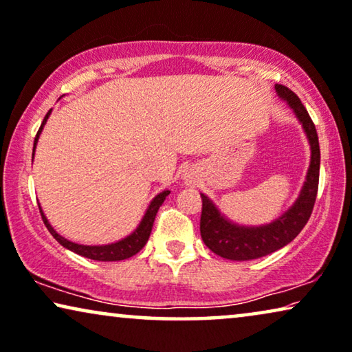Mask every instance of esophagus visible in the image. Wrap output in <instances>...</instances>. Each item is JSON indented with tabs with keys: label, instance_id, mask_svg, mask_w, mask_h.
Instances as JSON below:
<instances>
[{
	"label": "esophagus",
	"instance_id": "esophagus-1",
	"mask_svg": "<svg viewBox=\"0 0 352 352\" xmlns=\"http://www.w3.org/2000/svg\"><path fill=\"white\" fill-rule=\"evenodd\" d=\"M186 182H187V184H192L193 179H192V177H186Z\"/></svg>",
	"mask_w": 352,
	"mask_h": 352
}]
</instances>
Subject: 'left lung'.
I'll use <instances>...</instances> for the list:
<instances>
[{
	"label": "left lung",
	"mask_w": 352,
	"mask_h": 352,
	"mask_svg": "<svg viewBox=\"0 0 352 352\" xmlns=\"http://www.w3.org/2000/svg\"><path fill=\"white\" fill-rule=\"evenodd\" d=\"M274 89H276L279 98L286 101L289 108L292 109L307 135L309 149H311L308 173L294 205L274 221L263 223V226H241V223L230 221L214 205L210 197L200 193L203 200L200 221L201 239L214 254L228 258V261H252V258L268 256V254L286 246L307 226L313 212L316 195H318L320 166L318 131H316L308 111L305 109L302 101L292 90L279 84L274 85Z\"/></svg>",
	"instance_id": "1"
}]
</instances>
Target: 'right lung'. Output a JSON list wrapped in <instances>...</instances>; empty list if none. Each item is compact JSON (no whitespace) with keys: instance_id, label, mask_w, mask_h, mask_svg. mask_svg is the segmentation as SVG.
Wrapping results in <instances>:
<instances>
[{"instance_id":"add662e5","label":"right lung","mask_w":352,"mask_h":352,"mask_svg":"<svg viewBox=\"0 0 352 352\" xmlns=\"http://www.w3.org/2000/svg\"><path fill=\"white\" fill-rule=\"evenodd\" d=\"M50 113H52V109H50L49 113L45 114L43 124H41L39 130H38L36 138H34L33 159H34V151H36V144H38L39 135H41V131H43L45 122H47ZM168 195H170V190H168V188H165V190H162L160 193H157V195L152 198V201L149 203V206H147V210L144 212V216H142V219L140 221L138 227H136L135 230L130 233V235H126L125 238H122V239H119V241H116V243L96 244V246H89V244L73 243V241H69V239H66L65 236H62V235H60V233H57V232L54 230V227L49 223L47 217H45V214H44L43 208H41V206H39V211H41V216H43V221L45 223V227H47V230L50 232V235H52L55 239H57V241L62 244L63 248L69 249V251L79 254V256H82V257L91 258V261L117 262V261H125V258H130L131 256L138 254L141 249L146 246L147 239H149V236H151L152 226H154L157 211H159V208L162 205H164L165 198Z\"/></svg>"}]
</instances>
